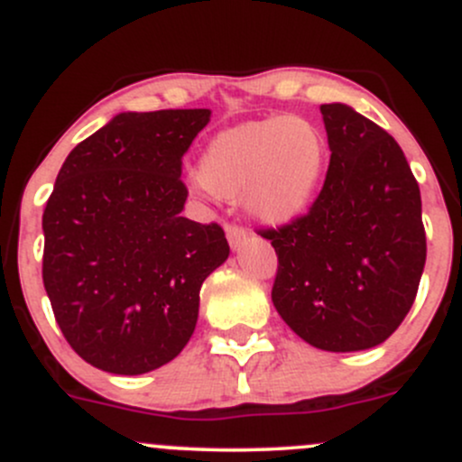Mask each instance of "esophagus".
I'll use <instances>...</instances> for the list:
<instances>
[{
	"instance_id": "34e87169",
	"label": "esophagus",
	"mask_w": 462,
	"mask_h": 462,
	"mask_svg": "<svg viewBox=\"0 0 462 462\" xmlns=\"http://www.w3.org/2000/svg\"><path fill=\"white\" fill-rule=\"evenodd\" d=\"M248 236H251V233H248L245 226H237V225L226 226V240H229V246L233 251H240V248L248 242Z\"/></svg>"
}]
</instances>
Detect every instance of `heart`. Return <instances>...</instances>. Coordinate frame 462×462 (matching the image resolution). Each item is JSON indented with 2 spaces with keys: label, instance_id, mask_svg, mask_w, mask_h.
I'll use <instances>...</instances> for the list:
<instances>
[{
  "label": "heart",
  "instance_id": "1",
  "mask_svg": "<svg viewBox=\"0 0 462 462\" xmlns=\"http://www.w3.org/2000/svg\"><path fill=\"white\" fill-rule=\"evenodd\" d=\"M328 163V142L299 117H268L220 133L205 148L199 179L220 199L245 194L248 214L288 225L312 205Z\"/></svg>",
  "mask_w": 462,
  "mask_h": 462
}]
</instances>
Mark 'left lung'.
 Masks as SVG:
<instances>
[{
    "label": "left lung",
    "mask_w": 462,
    "mask_h": 462,
    "mask_svg": "<svg viewBox=\"0 0 462 462\" xmlns=\"http://www.w3.org/2000/svg\"><path fill=\"white\" fill-rule=\"evenodd\" d=\"M328 176L305 216L271 240L279 266L273 303L316 349L382 345L411 312L426 266L421 194L402 148L354 108L320 105Z\"/></svg>",
    "instance_id": "obj_1"
}]
</instances>
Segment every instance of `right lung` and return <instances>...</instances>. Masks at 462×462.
I'll use <instances>...</instances> for the list:
<instances>
[{
    "label": "right lung",
    "mask_w": 462,
    "mask_h": 462,
    "mask_svg": "<svg viewBox=\"0 0 462 462\" xmlns=\"http://www.w3.org/2000/svg\"><path fill=\"white\" fill-rule=\"evenodd\" d=\"M209 108L119 113L65 159L43 211V286L85 362L116 375L168 365L229 257L220 225L180 216L183 154Z\"/></svg>",
    "instance_id": "1"
}]
</instances>
